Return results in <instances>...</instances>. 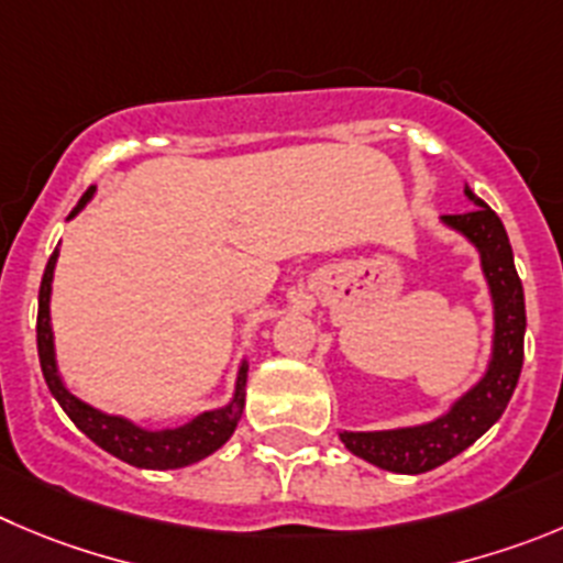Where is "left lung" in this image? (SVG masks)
Segmentation results:
<instances>
[{"mask_svg":"<svg viewBox=\"0 0 563 563\" xmlns=\"http://www.w3.org/2000/svg\"><path fill=\"white\" fill-rule=\"evenodd\" d=\"M464 194L475 208L455 217H441V224L464 235L481 255V269L495 311V333H492L486 372L470 391L461 394L448 411L430 422L411 424V428L339 433L350 453L400 475H422L448 464L470 444H475L503 417L522 372L525 294L514 266L511 241L495 210L475 197L470 186H464Z\"/></svg>","mask_w":563,"mask_h":563,"instance_id":"left-lung-1","label":"left lung"}]
</instances>
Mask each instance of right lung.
<instances>
[{"instance_id": "1", "label": "right lung", "mask_w": 563, "mask_h": 563, "mask_svg": "<svg viewBox=\"0 0 563 563\" xmlns=\"http://www.w3.org/2000/svg\"><path fill=\"white\" fill-rule=\"evenodd\" d=\"M97 188H88L86 197L80 199L71 217H77L82 208L88 205V199L93 197ZM68 217V219H71ZM57 246L52 252L49 264H46L44 277H41V291H38V358H41V372H44V380L49 386L52 397L60 402L63 411L68 413V419L93 441L104 453L115 455L119 461L130 466H139V470H180V466L197 464V461L208 459L210 453H217L224 441L233 435L235 424H239L241 413H244V391H246V361H241L239 375H235V388L233 397H230L228 406L213 408V411H202L199 417H194L191 422L180 424V428H163L152 430L144 424L133 422L128 417H119V413H104L99 408L88 406L80 397L68 391L66 383H63L60 372H57V358H55V333H52V317H49V302H52V277H55V264H57Z\"/></svg>"}]
</instances>
